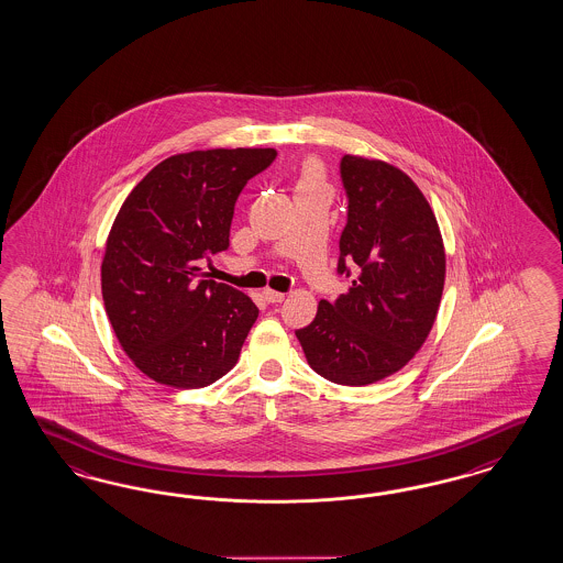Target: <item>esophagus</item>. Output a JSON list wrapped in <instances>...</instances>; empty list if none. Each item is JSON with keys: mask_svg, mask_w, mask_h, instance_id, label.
<instances>
[{"mask_svg": "<svg viewBox=\"0 0 563 563\" xmlns=\"http://www.w3.org/2000/svg\"><path fill=\"white\" fill-rule=\"evenodd\" d=\"M264 299L268 301V303H283L285 301V292H278V290L273 289H264Z\"/></svg>", "mask_w": 563, "mask_h": 563, "instance_id": "34e87169", "label": "esophagus"}]
</instances>
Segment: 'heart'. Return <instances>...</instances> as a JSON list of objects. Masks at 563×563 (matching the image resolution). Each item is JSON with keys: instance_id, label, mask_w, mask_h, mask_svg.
<instances>
[{"instance_id": "1", "label": "heart", "mask_w": 563, "mask_h": 563, "mask_svg": "<svg viewBox=\"0 0 563 563\" xmlns=\"http://www.w3.org/2000/svg\"><path fill=\"white\" fill-rule=\"evenodd\" d=\"M306 184H318V169H316L313 165L306 167L303 179H301V186H306Z\"/></svg>"}]
</instances>
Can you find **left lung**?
Segmentation results:
<instances>
[{
    "instance_id": "obj_1",
    "label": "left lung",
    "mask_w": 563,
    "mask_h": 563,
    "mask_svg": "<svg viewBox=\"0 0 563 563\" xmlns=\"http://www.w3.org/2000/svg\"><path fill=\"white\" fill-rule=\"evenodd\" d=\"M346 224L336 273L349 292L322 299L311 324L295 330L316 374L365 386L409 363L435 322L445 278L440 227L409 175L344 154Z\"/></svg>"
}]
</instances>
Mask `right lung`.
I'll list each match as a JSON object with an SVG mask.
<instances>
[{
    "label": "right lung",
    "instance_id": "add662e5",
    "mask_svg": "<svg viewBox=\"0 0 563 563\" xmlns=\"http://www.w3.org/2000/svg\"><path fill=\"white\" fill-rule=\"evenodd\" d=\"M274 148H214L158 163L121 205L102 257V301L128 357L173 388H205L238 363L256 322L245 292L198 262L229 247L241 189Z\"/></svg>",
    "mask_w": 563,
    "mask_h": 563
}]
</instances>
